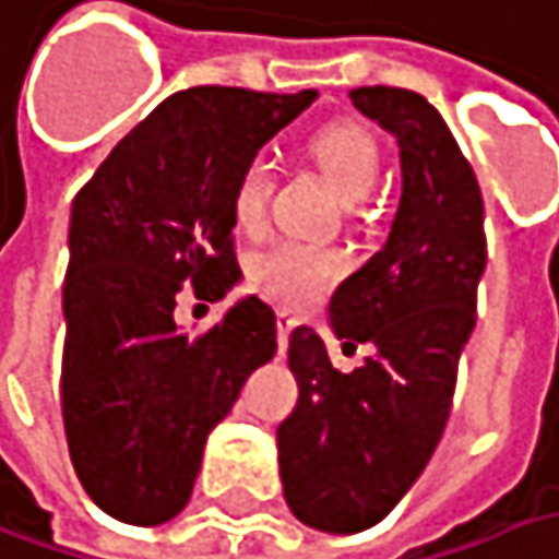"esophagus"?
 I'll use <instances>...</instances> for the list:
<instances>
[{"mask_svg":"<svg viewBox=\"0 0 559 559\" xmlns=\"http://www.w3.org/2000/svg\"><path fill=\"white\" fill-rule=\"evenodd\" d=\"M290 329H294V319L287 312H278V350H287V338H290Z\"/></svg>","mask_w":559,"mask_h":559,"instance_id":"obj_1","label":"esophagus"}]
</instances>
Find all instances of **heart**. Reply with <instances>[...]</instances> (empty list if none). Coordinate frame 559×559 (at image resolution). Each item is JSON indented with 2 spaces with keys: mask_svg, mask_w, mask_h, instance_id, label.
Returning a JSON list of instances; mask_svg holds the SVG:
<instances>
[{
  "mask_svg": "<svg viewBox=\"0 0 559 559\" xmlns=\"http://www.w3.org/2000/svg\"><path fill=\"white\" fill-rule=\"evenodd\" d=\"M312 160L347 202L364 199L382 174V151L360 122H332L310 139ZM275 170L265 157H249L230 186V217L237 230L259 234L272 214ZM342 249L304 240H278L249 259V278L284 307H304L345 275Z\"/></svg>",
  "mask_w": 559,
  "mask_h": 559,
  "instance_id": "obj_1",
  "label": "heart"
}]
</instances>
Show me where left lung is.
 I'll return each instance as SVG.
<instances>
[{
  "mask_svg": "<svg viewBox=\"0 0 559 559\" xmlns=\"http://www.w3.org/2000/svg\"><path fill=\"white\" fill-rule=\"evenodd\" d=\"M347 97L399 139L405 186L385 247L332 294L338 342L377 354L342 373L310 325L287 347L300 399L278 427L284 500L335 535L382 522L433 455L487 262L477 177L440 110L389 84Z\"/></svg>",
  "mask_w": 559,
  "mask_h": 559,
  "instance_id": "obj_1",
  "label": "left lung"
}]
</instances>
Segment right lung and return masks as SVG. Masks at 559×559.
I'll use <instances>...</instances> for the list:
<instances>
[{"label": "right lung", "mask_w": 559, "mask_h": 559, "mask_svg": "<svg viewBox=\"0 0 559 559\" xmlns=\"http://www.w3.org/2000/svg\"><path fill=\"white\" fill-rule=\"evenodd\" d=\"M316 91L202 84L160 100L72 202L62 287V420L87 497L160 525L192 497L202 449L247 377L278 347L275 312L247 297L205 332L177 300H221L240 278L230 186Z\"/></svg>", "instance_id": "right-lung-1"}]
</instances>
